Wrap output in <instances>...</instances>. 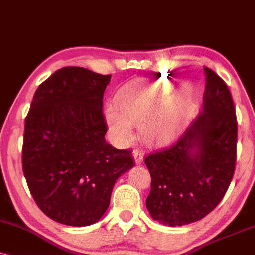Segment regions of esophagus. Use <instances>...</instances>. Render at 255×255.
Segmentation results:
<instances>
[{
    "mask_svg": "<svg viewBox=\"0 0 255 255\" xmlns=\"http://www.w3.org/2000/svg\"><path fill=\"white\" fill-rule=\"evenodd\" d=\"M133 157H134V161H136V163H140V162H142V159H143V157H144L143 150H140V149H134V150H133Z\"/></svg>",
    "mask_w": 255,
    "mask_h": 255,
    "instance_id": "34e87169",
    "label": "esophagus"
}]
</instances>
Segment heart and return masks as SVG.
<instances>
[{"mask_svg": "<svg viewBox=\"0 0 255 255\" xmlns=\"http://www.w3.org/2000/svg\"><path fill=\"white\" fill-rule=\"evenodd\" d=\"M175 85L171 79L138 81L121 91L118 109L109 105L105 111L109 127L119 142L132 137V124L139 125L147 143H162L174 136L194 102L189 85L171 96Z\"/></svg>", "mask_w": 255, "mask_h": 255, "instance_id": "b5f03b06", "label": "heart"}]
</instances>
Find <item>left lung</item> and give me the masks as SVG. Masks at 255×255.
<instances>
[{"label": "left lung", "instance_id": "obj_1", "mask_svg": "<svg viewBox=\"0 0 255 255\" xmlns=\"http://www.w3.org/2000/svg\"><path fill=\"white\" fill-rule=\"evenodd\" d=\"M203 111L169 146L146 155L151 176L146 208L161 224L183 226L208 215L224 199L235 171L238 121L232 94L203 67Z\"/></svg>", "mask_w": 255, "mask_h": 255}]
</instances>
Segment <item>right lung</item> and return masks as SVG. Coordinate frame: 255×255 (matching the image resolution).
<instances>
[{
	"instance_id": "obj_1",
	"label": "right lung",
	"mask_w": 255,
	"mask_h": 255,
	"mask_svg": "<svg viewBox=\"0 0 255 255\" xmlns=\"http://www.w3.org/2000/svg\"><path fill=\"white\" fill-rule=\"evenodd\" d=\"M111 75L68 66L37 87L24 121L22 169L37 207L59 224L92 225L108 209L131 150L105 140L104 91Z\"/></svg>"
}]
</instances>
